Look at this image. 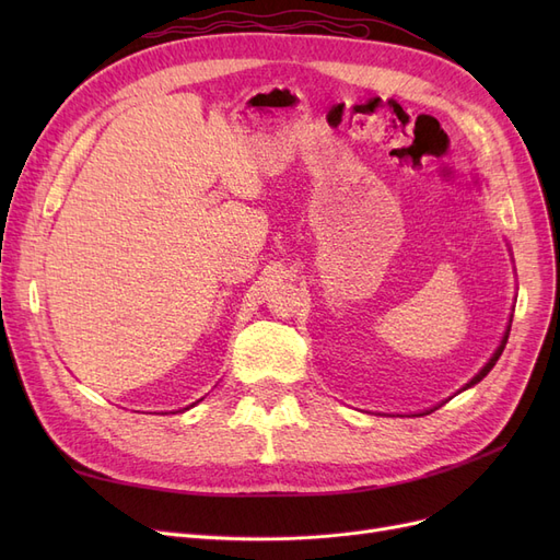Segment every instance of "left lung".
I'll list each match as a JSON object with an SVG mask.
<instances>
[{
	"mask_svg": "<svg viewBox=\"0 0 560 560\" xmlns=\"http://www.w3.org/2000/svg\"><path fill=\"white\" fill-rule=\"evenodd\" d=\"M510 329H512V319H510V325H506V329H504V336H502V341H500V346L495 348V352H493V358H490L483 366H481V371H479V374L477 376H474L469 383H465V387L463 389H467V387H471V385H477L479 381H483L486 376H488V371L490 369H493L495 366V362L500 360V354H502V350H504V346H506V338H510ZM434 409H439V406H434ZM434 409H430V411H422L420 416H425V413H432Z\"/></svg>",
	"mask_w": 560,
	"mask_h": 560,
	"instance_id": "left-lung-1",
	"label": "left lung"
}]
</instances>
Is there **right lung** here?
Returning <instances> with one entry per match:
<instances>
[{
    "label": "right lung",
    "mask_w": 560,
    "mask_h": 560,
    "mask_svg": "<svg viewBox=\"0 0 560 560\" xmlns=\"http://www.w3.org/2000/svg\"><path fill=\"white\" fill-rule=\"evenodd\" d=\"M198 401H200V399H198ZM198 401H194V404H191V406H196V404H198ZM191 406H186V409H191Z\"/></svg>",
    "instance_id": "right-lung-1"
}]
</instances>
